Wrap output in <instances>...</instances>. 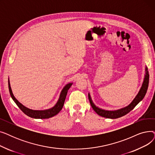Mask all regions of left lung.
I'll return each mask as SVG.
<instances>
[{
  "label": "left lung",
  "mask_w": 155,
  "mask_h": 155,
  "mask_svg": "<svg viewBox=\"0 0 155 155\" xmlns=\"http://www.w3.org/2000/svg\"><path fill=\"white\" fill-rule=\"evenodd\" d=\"M145 71H146V74L143 80V83L142 84V86L140 88L139 92H138V94H137L134 100L132 101V102L129 105H128L127 106L124 108H122L120 109L116 110H106L100 109L98 107H97L96 105L94 104V102L92 101L90 94H88V99L91 104V106L94 110V111L97 114L102 117H104L105 118H109V119H117L122 116H125L130 111L132 110L137 105V104L143 99L146 94V92H147V90H148L150 75H149V73H148L147 67H146Z\"/></svg>",
  "instance_id": "obj_1"
}]
</instances>
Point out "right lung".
<instances>
[{
  "label": "right lung",
  "mask_w": 155,
  "mask_h": 155,
  "mask_svg": "<svg viewBox=\"0 0 155 155\" xmlns=\"http://www.w3.org/2000/svg\"><path fill=\"white\" fill-rule=\"evenodd\" d=\"M8 84H9V90L10 95L12 97V99L15 102L16 105H17L19 107V109L24 114H26L29 117H31L32 118H35V119H48L50 117H52L56 116L57 114H58L60 112V111L63 108L65 99H66V97L67 95L68 91L69 90V88H70V87L73 84L69 83L67 85H65V87L63 88V90L61 92L58 102H56V104H55L54 107H53L51 109L43 110H32L29 108H27L25 106H24V105L21 103H20L17 99H16L15 98V97L14 96L12 90H11L9 80V81H8Z\"/></svg>",
  "instance_id": "right-lung-1"
}]
</instances>
